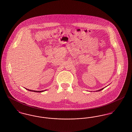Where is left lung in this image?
Here are the masks:
<instances>
[{"label":"left lung","mask_w":132,"mask_h":132,"mask_svg":"<svg viewBox=\"0 0 132 132\" xmlns=\"http://www.w3.org/2000/svg\"><path fill=\"white\" fill-rule=\"evenodd\" d=\"M104 88H102V89H101L100 90H98V91H96V92H97V91H101L102 90H103V89H104Z\"/></svg>","instance_id":"8db88e82"}]
</instances>
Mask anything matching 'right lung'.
Masks as SVG:
<instances>
[{"instance_id": "1", "label": "right lung", "mask_w": 132, "mask_h": 132, "mask_svg": "<svg viewBox=\"0 0 132 132\" xmlns=\"http://www.w3.org/2000/svg\"><path fill=\"white\" fill-rule=\"evenodd\" d=\"M27 90H28V91H32V92H44V91H46V90H43V91H34V90H29V89H26Z\"/></svg>"}]
</instances>
